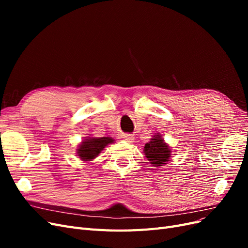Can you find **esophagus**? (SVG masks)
<instances>
[{
    "instance_id": "esophagus-1",
    "label": "esophagus",
    "mask_w": 248,
    "mask_h": 248,
    "mask_svg": "<svg viewBox=\"0 0 248 248\" xmlns=\"http://www.w3.org/2000/svg\"><path fill=\"white\" fill-rule=\"evenodd\" d=\"M123 140H126V141H128V142H131V141H133L134 138L131 136V134H124Z\"/></svg>"
}]
</instances>
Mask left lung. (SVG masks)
<instances>
[{
  "mask_svg": "<svg viewBox=\"0 0 248 248\" xmlns=\"http://www.w3.org/2000/svg\"><path fill=\"white\" fill-rule=\"evenodd\" d=\"M144 153L153 167L160 168L170 161L171 151L160 134L157 133L145 145Z\"/></svg>",
  "mask_w": 248,
  "mask_h": 248,
  "instance_id": "1",
  "label": "left lung"
}]
</instances>
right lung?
Wrapping results in <instances>:
<instances>
[{"label": "right lung", "instance_id": "1", "mask_svg": "<svg viewBox=\"0 0 248 248\" xmlns=\"http://www.w3.org/2000/svg\"><path fill=\"white\" fill-rule=\"evenodd\" d=\"M115 142L111 138H86L80 142L78 150V156L82 161H91L101 153L108 145Z\"/></svg>", "mask_w": 248, "mask_h": 248}]
</instances>
